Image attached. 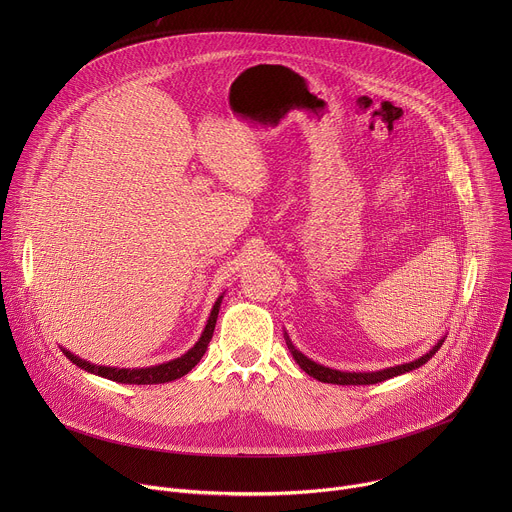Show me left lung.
<instances>
[{
	"instance_id": "obj_1",
	"label": "left lung",
	"mask_w": 512,
	"mask_h": 512,
	"mask_svg": "<svg viewBox=\"0 0 512 512\" xmlns=\"http://www.w3.org/2000/svg\"><path fill=\"white\" fill-rule=\"evenodd\" d=\"M285 342H287V348L291 352V356L296 358V362L300 364V367L314 379L322 381V383H332V385H375V383H381V381H387V379H393L397 375H403V373H409L413 369H419L421 364H425L437 350H440V346L444 344V340L437 342V346H433L427 354H423L421 358L413 360V362H405V364H397V367H391V369H385V371H377V373H342V371H334V369H328V367H322V364H316L314 360H310L308 356H304L294 344L289 342V338L285 336Z\"/></svg>"
}]
</instances>
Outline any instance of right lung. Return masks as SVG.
Returning a JSON list of instances; mask_svg holds the SVG:
<instances>
[{"mask_svg":"<svg viewBox=\"0 0 512 512\" xmlns=\"http://www.w3.org/2000/svg\"><path fill=\"white\" fill-rule=\"evenodd\" d=\"M218 308H221V298L216 300L212 312H210V318L206 322V328L200 336V340L180 358L176 360H170V362H164V364H158V367H150V369H111V367H97V364H91L75 354H70L68 350H64V354L77 364V367L93 373V375H99V377H105L109 381H117V383H125V385H158V383H170V381H176L184 375H188L196 364L200 362V358L204 356L206 348H208V342L212 338V332H214V324H216V318H218Z\"/></svg>","mask_w":512,"mask_h":512,"instance_id":"right-lung-1","label":"right lung"}]
</instances>
